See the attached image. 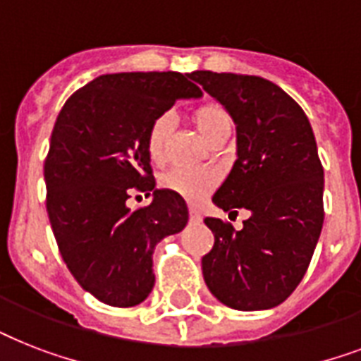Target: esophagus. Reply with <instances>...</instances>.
Wrapping results in <instances>:
<instances>
[{
	"label": "esophagus",
	"instance_id": "34e87169",
	"mask_svg": "<svg viewBox=\"0 0 361 361\" xmlns=\"http://www.w3.org/2000/svg\"><path fill=\"white\" fill-rule=\"evenodd\" d=\"M189 217H191L192 223H200V221H202V214H200V209L195 208V206H191V208H189Z\"/></svg>",
	"mask_w": 361,
	"mask_h": 361
}]
</instances>
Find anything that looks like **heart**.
Wrapping results in <instances>:
<instances>
[{
	"instance_id": "heart-1",
	"label": "heart",
	"mask_w": 361,
	"mask_h": 361,
	"mask_svg": "<svg viewBox=\"0 0 361 361\" xmlns=\"http://www.w3.org/2000/svg\"><path fill=\"white\" fill-rule=\"evenodd\" d=\"M191 121L198 133L204 136V140H208L209 144L231 135L234 127L231 112L223 104L214 103V101L198 104L191 112ZM170 135H172V118L169 114L157 116L149 125L146 136V152L152 163L161 164L164 161ZM217 181H219V174L215 170L172 169L161 176L159 185L178 197L185 198L189 202H198L214 191Z\"/></svg>"
}]
</instances>
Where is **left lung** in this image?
<instances>
[{"instance_id":"obj_1","label":"left lung","mask_w":361,"mask_h":361,"mask_svg":"<svg viewBox=\"0 0 361 361\" xmlns=\"http://www.w3.org/2000/svg\"><path fill=\"white\" fill-rule=\"evenodd\" d=\"M236 123L238 159L214 204L247 209L236 231L206 217L214 247L202 257L204 281L238 311L279 305L307 271L324 223V169L313 129L294 99L260 76L195 71L189 75Z\"/></svg>"}]
</instances>
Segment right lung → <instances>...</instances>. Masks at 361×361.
<instances>
[{
	"label": "right lung",
	"mask_w": 361,
	"mask_h": 361,
	"mask_svg": "<svg viewBox=\"0 0 361 361\" xmlns=\"http://www.w3.org/2000/svg\"><path fill=\"white\" fill-rule=\"evenodd\" d=\"M181 73L97 76L67 99L44 161L47 212L76 283L112 307L144 302L155 285L153 249L185 228V200L155 189L146 152L152 121L202 92ZM133 190L152 204L129 210Z\"/></svg>",
	"instance_id": "obj_1"
}]
</instances>
